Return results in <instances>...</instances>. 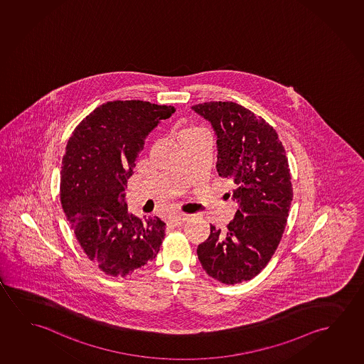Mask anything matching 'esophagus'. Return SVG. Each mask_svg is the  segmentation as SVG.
I'll return each mask as SVG.
<instances>
[{"label":"esophagus","instance_id":"1","mask_svg":"<svg viewBox=\"0 0 364 364\" xmlns=\"http://www.w3.org/2000/svg\"><path fill=\"white\" fill-rule=\"evenodd\" d=\"M187 219H188V215L174 214L171 215V216L168 218V223H169V224H172V225L177 226L181 225V224H183Z\"/></svg>","mask_w":364,"mask_h":364}]
</instances>
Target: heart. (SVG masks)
Returning <instances> with one entry per match:
<instances>
[{"label": "heart", "instance_id": "b5f03b06", "mask_svg": "<svg viewBox=\"0 0 364 364\" xmlns=\"http://www.w3.org/2000/svg\"><path fill=\"white\" fill-rule=\"evenodd\" d=\"M198 130H202L201 127H185V129H182V130H181V133H179V136H181V135H186V134L196 133V132H198Z\"/></svg>", "mask_w": 364, "mask_h": 364}]
</instances>
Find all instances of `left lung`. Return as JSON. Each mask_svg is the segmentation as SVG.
<instances>
[{"mask_svg":"<svg viewBox=\"0 0 364 364\" xmlns=\"http://www.w3.org/2000/svg\"><path fill=\"white\" fill-rule=\"evenodd\" d=\"M192 109L214 127L216 168L234 182L239 203L225 230L211 225L197 255L210 277L237 284L260 273L282 239L294 197L289 159L273 127L242 105L210 101Z\"/></svg>","mask_w":364,"mask_h":364,"instance_id":"obj_1","label":"left lung"}]
</instances>
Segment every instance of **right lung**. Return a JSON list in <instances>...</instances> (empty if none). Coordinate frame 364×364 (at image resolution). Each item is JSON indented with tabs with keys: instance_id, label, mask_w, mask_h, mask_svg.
Instances as JSON below:
<instances>
[{
	"instance_id": "right-lung-1",
	"label": "right lung",
	"mask_w": 364,
	"mask_h": 364,
	"mask_svg": "<svg viewBox=\"0 0 364 364\" xmlns=\"http://www.w3.org/2000/svg\"><path fill=\"white\" fill-rule=\"evenodd\" d=\"M176 109L146 101H110L70 135L60 171V203L88 259L125 277L156 258L166 235L159 218L127 213L125 193L146 135Z\"/></svg>"
}]
</instances>
